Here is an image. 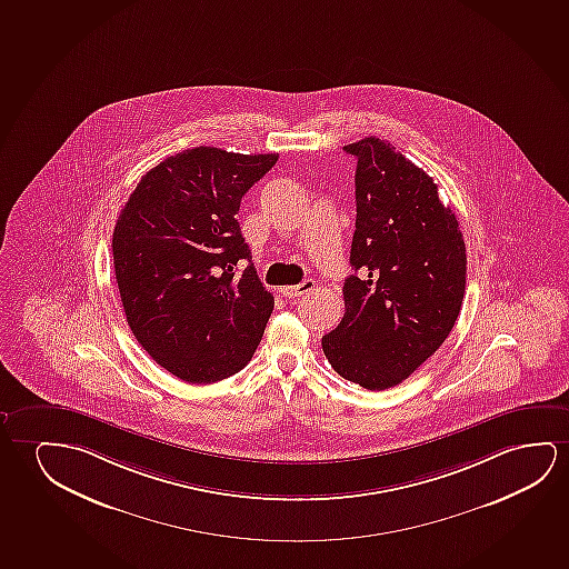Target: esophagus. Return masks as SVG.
Here are the masks:
<instances>
[{
	"mask_svg": "<svg viewBox=\"0 0 569 569\" xmlns=\"http://www.w3.org/2000/svg\"><path fill=\"white\" fill-rule=\"evenodd\" d=\"M315 281L313 280H303L301 283H297V286H286V288H281V296L289 297V299H293V297H301L303 293H309V291H313Z\"/></svg>",
	"mask_w": 569,
	"mask_h": 569,
	"instance_id": "esophagus-1",
	"label": "esophagus"
}]
</instances>
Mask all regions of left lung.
I'll list each match as a JSON object with an SVG mask.
<instances>
[{"mask_svg": "<svg viewBox=\"0 0 569 569\" xmlns=\"http://www.w3.org/2000/svg\"><path fill=\"white\" fill-rule=\"evenodd\" d=\"M356 164L355 272L345 317L322 337L338 376L371 391L399 386L442 347L466 291V244L429 173L386 140L345 147Z\"/></svg>", "mask_w": 569, "mask_h": 569, "instance_id": "8db88e82", "label": "left lung"}]
</instances>
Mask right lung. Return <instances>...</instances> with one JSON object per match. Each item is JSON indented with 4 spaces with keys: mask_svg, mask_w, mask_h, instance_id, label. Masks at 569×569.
Returning a JSON list of instances; mask_svg holds the SVG:
<instances>
[{
    "mask_svg": "<svg viewBox=\"0 0 569 569\" xmlns=\"http://www.w3.org/2000/svg\"><path fill=\"white\" fill-rule=\"evenodd\" d=\"M278 154L183 150L140 178L113 231L127 322L154 362L188 383L242 370L273 296L258 280L237 213ZM239 259L249 262L236 276Z\"/></svg>",
    "mask_w": 569,
    "mask_h": 569,
    "instance_id": "1",
    "label": "right lung"
}]
</instances>
